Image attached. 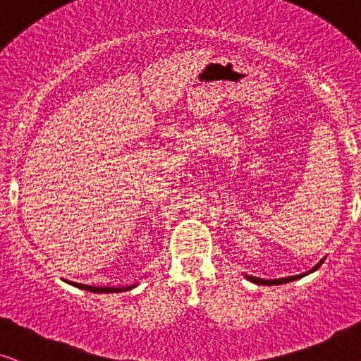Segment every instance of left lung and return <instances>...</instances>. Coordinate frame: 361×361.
I'll use <instances>...</instances> for the list:
<instances>
[{
  "label": "left lung",
  "instance_id": "1",
  "mask_svg": "<svg viewBox=\"0 0 361 361\" xmlns=\"http://www.w3.org/2000/svg\"><path fill=\"white\" fill-rule=\"evenodd\" d=\"M322 264H323V259L319 261L318 264L314 266L313 269L308 271V273H313V271H317ZM303 276H306V273H305V274H298V276H289V278H279V279H261V278H256V276H246V278L249 279V281H252V283H256V284H266V286H276V284H284V283H289V281H295V279L303 278Z\"/></svg>",
  "mask_w": 361,
  "mask_h": 361
}]
</instances>
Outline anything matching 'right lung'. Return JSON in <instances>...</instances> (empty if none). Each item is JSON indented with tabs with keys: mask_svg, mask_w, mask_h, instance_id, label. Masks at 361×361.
Segmentation results:
<instances>
[{
	"mask_svg": "<svg viewBox=\"0 0 361 361\" xmlns=\"http://www.w3.org/2000/svg\"><path fill=\"white\" fill-rule=\"evenodd\" d=\"M73 286H77L80 289H87V291L92 293H122V291H128V289L135 288V284L132 286H123V288H97V286H88V284H80V283H73Z\"/></svg>",
	"mask_w": 361,
	"mask_h": 361,
	"instance_id": "1",
	"label": "right lung"
}]
</instances>
